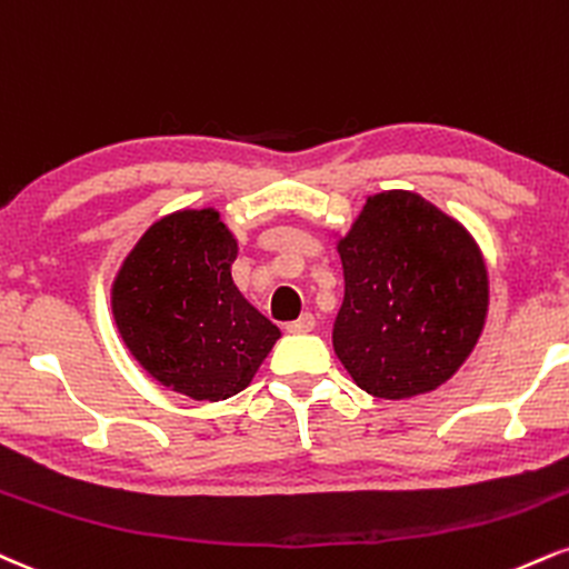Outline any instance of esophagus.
<instances>
[{
	"label": "esophagus",
	"instance_id": "1",
	"mask_svg": "<svg viewBox=\"0 0 569 569\" xmlns=\"http://www.w3.org/2000/svg\"><path fill=\"white\" fill-rule=\"evenodd\" d=\"M315 328V318L310 312H305L302 318H297V320H291V323H286V331L289 333H310Z\"/></svg>",
	"mask_w": 569,
	"mask_h": 569
}]
</instances>
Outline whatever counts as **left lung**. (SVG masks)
Segmentation results:
<instances>
[{"label": "left lung", "mask_w": 569, "mask_h": 569, "mask_svg": "<svg viewBox=\"0 0 569 569\" xmlns=\"http://www.w3.org/2000/svg\"><path fill=\"white\" fill-rule=\"evenodd\" d=\"M333 350L355 385L400 400L458 371L485 326L488 270L461 224L416 193H379L339 241Z\"/></svg>", "instance_id": "obj_1"}]
</instances>
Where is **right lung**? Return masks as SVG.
Wrapping results in <instances>:
<instances>
[{
  "label": "right lung",
  "mask_w": 569,
  "mask_h": 569,
  "mask_svg": "<svg viewBox=\"0 0 569 569\" xmlns=\"http://www.w3.org/2000/svg\"><path fill=\"white\" fill-rule=\"evenodd\" d=\"M236 238L211 209L150 224L113 283V318L140 366L193 400L249 387L280 337L232 283Z\"/></svg>",
  "instance_id": "right-lung-1"
}]
</instances>
